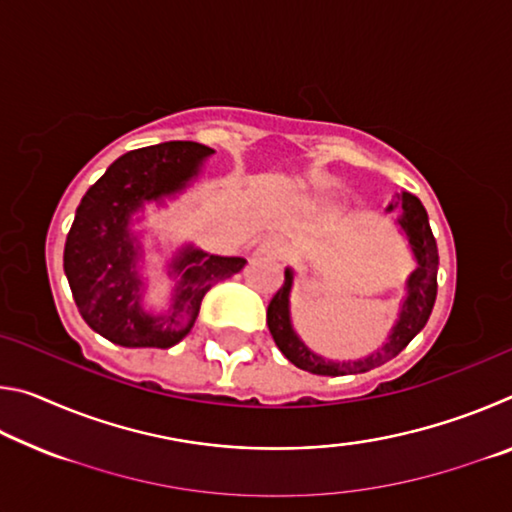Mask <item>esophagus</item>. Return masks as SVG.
<instances>
[{"instance_id":"esophagus-1","label":"esophagus","mask_w":512,"mask_h":512,"mask_svg":"<svg viewBox=\"0 0 512 512\" xmlns=\"http://www.w3.org/2000/svg\"><path fill=\"white\" fill-rule=\"evenodd\" d=\"M259 253H264L268 257H282L284 255V241L280 237H268L262 241L259 246Z\"/></svg>"}]
</instances>
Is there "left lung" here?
Returning <instances> with one entry per match:
<instances>
[{"instance_id": "8db88e82", "label": "left lung", "mask_w": 512, "mask_h": 512, "mask_svg": "<svg viewBox=\"0 0 512 512\" xmlns=\"http://www.w3.org/2000/svg\"><path fill=\"white\" fill-rule=\"evenodd\" d=\"M402 207V216L397 219L402 232L409 239L411 253L415 257V271L406 280V298L402 302L400 318L393 325L388 341L381 345V350L370 354L366 359L357 361H329L320 354L311 352L305 343L300 341L291 323V289H293V271L287 268L284 271V284L271 300L266 311V323L271 329L273 341L280 352L287 357L293 366L300 370L314 372V375L325 377H339V375H359V372H368L372 368L381 366V363L391 361L397 357L406 345L413 341V336L427 325L431 316L433 302H436L438 293V246L433 239L429 216L418 196L409 192L397 194L395 201L386 207L388 212Z\"/></svg>"}]
</instances>
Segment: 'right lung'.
<instances>
[{
	"label": "right lung",
	"mask_w": 512,
	"mask_h": 512,
	"mask_svg": "<svg viewBox=\"0 0 512 512\" xmlns=\"http://www.w3.org/2000/svg\"><path fill=\"white\" fill-rule=\"evenodd\" d=\"M212 153L198 142L128 151L81 198L63 266L83 320L103 339L121 348H171L192 332L205 293L244 268V257L185 246L169 264V275L176 277L169 309L153 314L142 307L144 284L137 273L142 248L131 232L133 214L144 203H162L164 196L183 192Z\"/></svg>",
	"instance_id": "obj_1"
}]
</instances>
